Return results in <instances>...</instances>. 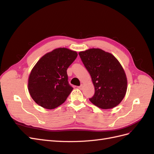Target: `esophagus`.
I'll return each instance as SVG.
<instances>
[{
    "instance_id": "obj_1",
    "label": "esophagus",
    "mask_w": 154,
    "mask_h": 154,
    "mask_svg": "<svg viewBox=\"0 0 154 154\" xmlns=\"http://www.w3.org/2000/svg\"><path fill=\"white\" fill-rule=\"evenodd\" d=\"M82 88H83V85H82V84L80 86H79V87H78V88H80V90H82Z\"/></svg>"
}]
</instances>
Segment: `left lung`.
<instances>
[{
	"label": "left lung",
	"mask_w": 154,
	"mask_h": 154,
	"mask_svg": "<svg viewBox=\"0 0 154 154\" xmlns=\"http://www.w3.org/2000/svg\"><path fill=\"white\" fill-rule=\"evenodd\" d=\"M94 86L90 101L102 109L114 108L123 100L127 89L125 72L114 56L100 49L79 53Z\"/></svg>",
	"instance_id": "1"
}]
</instances>
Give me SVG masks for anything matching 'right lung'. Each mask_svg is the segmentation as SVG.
Masks as SVG:
<instances>
[{
    "mask_svg": "<svg viewBox=\"0 0 154 154\" xmlns=\"http://www.w3.org/2000/svg\"><path fill=\"white\" fill-rule=\"evenodd\" d=\"M78 56L76 51L58 48L45 54L29 74V92L36 103L47 109L64 103L72 91L67 70Z\"/></svg>",
    "mask_w": 154,
    "mask_h": 154,
    "instance_id": "1",
    "label": "right lung"
}]
</instances>
